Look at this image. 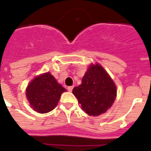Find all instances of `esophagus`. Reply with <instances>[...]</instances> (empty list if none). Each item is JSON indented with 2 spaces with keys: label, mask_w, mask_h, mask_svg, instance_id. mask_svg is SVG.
Returning a JSON list of instances; mask_svg holds the SVG:
<instances>
[{
  "label": "esophagus",
  "mask_w": 151,
  "mask_h": 151,
  "mask_svg": "<svg viewBox=\"0 0 151 151\" xmlns=\"http://www.w3.org/2000/svg\"><path fill=\"white\" fill-rule=\"evenodd\" d=\"M73 86H69V87L67 88V90L69 91V92H71L72 91H73Z\"/></svg>",
  "instance_id": "esophagus-1"
}]
</instances>
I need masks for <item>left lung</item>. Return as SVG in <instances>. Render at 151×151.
Returning <instances> with one entry per match:
<instances>
[{
	"label": "left lung",
	"instance_id": "obj_1",
	"mask_svg": "<svg viewBox=\"0 0 151 151\" xmlns=\"http://www.w3.org/2000/svg\"><path fill=\"white\" fill-rule=\"evenodd\" d=\"M83 111L97 116L111 107L116 97V88L105 69L100 64H91L82 84L73 90Z\"/></svg>",
	"mask_w": 151,
	"mask_h": 151
}]
</instances>
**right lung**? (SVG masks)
<instances>
[{
  "instance_id": "obj_1",
  "label": "right lung",
  "mask_w": 151,
  "mask_h": 151,
  "mask_svg": "<svg viewBox=\"0 0 151 151\" xmlns=\"http://www.w3.org/2000/svg\"><path fill=\"white\" fill-rule=\"evenodd\" d=\"M66 91L48 72L36 76L28 85L26 94L33 110L47 113L57 106L61 94Z\"/></svg>"
}]
</instances>
